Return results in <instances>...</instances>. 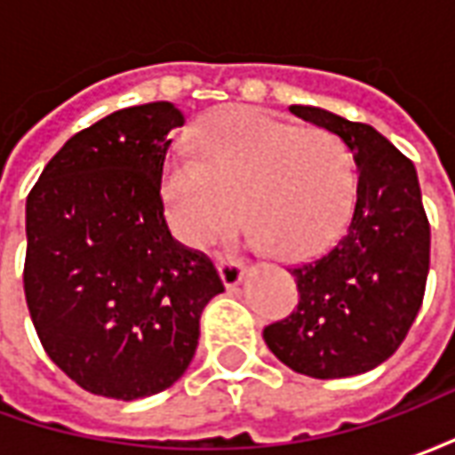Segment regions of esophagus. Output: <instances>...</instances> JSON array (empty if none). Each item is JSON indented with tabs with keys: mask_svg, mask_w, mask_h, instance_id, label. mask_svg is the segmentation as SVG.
<instances>
[{
	"mask_svg": "<svg viewBox=\"0 0 455 455\" xmlns=\"http://www.w3.org/2000/svg\"><path fill=\"white\" fill-rule=\"evenodd\" d=\"M219 275H221V283L224 287H236L243 283V275H246V267L241 266L238 260H228V258H221L219 260Z\"/></svg>",
	"mask_w": 455,
	"mask_h": 455,
	"instance_id": "esophagus-1",
	"label": "esophagus"
}]
</instances>
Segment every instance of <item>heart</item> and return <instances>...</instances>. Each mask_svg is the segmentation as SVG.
Masks as SVG:
<instances>
[{"label":"heart","instance_id":"1","mask_svg":"<svg viewBox=\"0 0 455 455\" xmlns=\"http://www.w3.org/2000/svg\"><path fill=\"white\" fill-rule=\"evenodd\" d=\"M163 168V209L188 246H209L241 217L256 246L285 260L324 253L355 204V168L334 133L256 109H224ZM239 212H235V204Z\"/></svg>","mask_w":455,"mask_h":455}]
</instances>
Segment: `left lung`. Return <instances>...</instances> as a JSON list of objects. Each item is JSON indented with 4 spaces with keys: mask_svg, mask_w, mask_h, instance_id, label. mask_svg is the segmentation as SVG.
<instances>
[{
    "mask_svg": "<svg viewBox=\"0 0 455 455\" xmlns=\"http://www.w3.org/2000/svg\"><path fill=\"white\" fill-rule=\"evenodd\" d=\"M290 112L343 140L358 188L348 231L329 253L292 267L299 305L263 339L295 372L351 378L387 361L410 331L429 275V221L417 170L382 133L319 107Z\"/></svg>",
    "mask_w": 455,
    "mask_h": 455,
    "instance_id": "8db88e82",
    "label": "left lung"
}]
</instances>
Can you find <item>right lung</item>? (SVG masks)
<instances>
[{
  "mask_svg": "<svg viewBox=\"0 0 455 455\" xmlns=\"http://www.w3.org/2000/svg\"><path fill=\"white\" fill-rule=\"evenodd\" d=\"M175 104L126 107L75 133L26 199V305L48 358L83 390L140 400L182 378L224 292L170 236L160 180Z\"/></svg>",
  "mask_w": 455,
  "mask_h": 455,
  "instance_id": "right-lung-1",
  "label": "right lung"
}]
</instances>
